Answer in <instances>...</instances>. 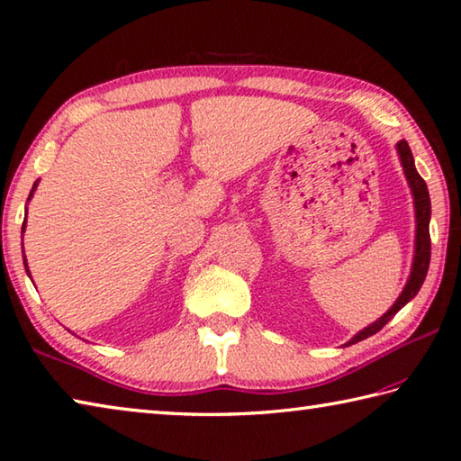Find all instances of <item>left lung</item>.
<instances>
[{"instance_id":"left-lung-1","label":"left lung","mask_w":461,"mask_h":461,"mask_svg":"<svg viewBox=\"0 0 461 461\" xmlns=\"http://www.w3.org/2000/svg\"><path fill=\"white\" fill-rule=\"evenodd\" d=\"M397 155L399 161L403 165L405 179L409 183V189H411L413 195V207H415V249H413V264H411V274H409L405 288L401 290L399 298L395 300L387 312H384L379 321L366 326V329L358 330L353 339L347 342L348 345H355L358 340H365L373 337L375 332H379L384 324H387L393 316H395L401 308H403L409 300L417 296V292L423 286L425 276L429 270V259H431V238H429V220H431V202H429V191L421 175L415 169L413 153L409 149L407 140H399L397 143Z\"/></svg>"}]
</instances>
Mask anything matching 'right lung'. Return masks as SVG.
<instances>
[{
  "mask_svg": "<svg viewBox=\"0 0 461 461\" xmlns=\"http://www.w3.org/2000/svg\"><path fill=\"white\" fill-rule=\"evenodd\" d=\"M38 183H40V179L33 183V187H32V191H30V197H28V202L30 199L33 197V191H36V187H38ZM26 215H28V207H26ZM23 231H26V221H23V225H22V238H23ZM22 256H23V266H26V272H28V276L32 278V274H30V270H28V262H26V254H23V241H22Z\"/></svg>",
  "mask_w": 461,
  "mask_h": 461,
  "instance_id": "add662e5",
  "label": "right lung"
}]
</instances>
